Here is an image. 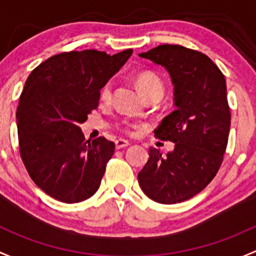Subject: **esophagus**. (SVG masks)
<instances>
[{"mask_svg":"<svg viewBox=\"0 0 256 256\" xmlns=\"http://www.w3.org/2000/svg\"><path fill=\"white\" fill-rule=\"evenodd\" d=\"M129 146V142L124 140V139H117L116 140V149H123Z\"/></svg>","mask_w":256,"mask_h":256,"instance_id":"1","label":"esophagus"}]
</instances>
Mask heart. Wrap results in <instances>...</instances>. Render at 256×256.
Here are the masks:
<instances>
[{"label":"heart","mask_w":256,"mask_h":256,"mask_svg":"<svg viewBox=\"0 0 256 256\" xmlns=\"http://www.w3.org/2000/svg\"><path fill=\"white\" fill-rule=\"evenodd\" d=\"M136 86L144 97L150 96V94H159L162 97L164 94V85H162V80L152 71H144V72L139 74L136 78ZM110 96H112V85L110 82H107L101 90V100L108 101ZM136 128V127L134 124H129V123L126 124V132L130 134L134 133Z\"/></svg>","instance_id":"1"}]
</instances>
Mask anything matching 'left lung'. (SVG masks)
Masks as SVG:
<instances>
[{
	"label": "left lung",
	"instance_id": "1",
	"mask_svg": "<svg viewBox=\"0 0 256 256\" xmlns=\"http://www.w3.org/2000/svg\"><path fill=\"white\" fill-rule=\"evenodd\" d=\"M139 56L164 66L171 78L175 110L154 133L175 148L166 155L150 148L138 182L152 201L178 204L201 192L223 162L230 128L226 78L207 55L185 46L164 44Z\"/></svg>",
	"mask_w": 256,
	"mask_h": 256
}]
</instances>
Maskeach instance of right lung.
Here are the masks:
<instances>
[{
    "mask_svg": "<svg viewBox=\"0 0 256 256\" xmlns=\"http://www.w3.org/2000/svg\"><path fill=\"white\" fill-rule=\"evenodd\" d=\"M132 52H62L28 76L16 114L20 158L34 184L52 198L78 204L101 185L114 143L104 136L86 140L80 124Z\"/></svg>",
    "mask_w": 256,
    "mask_h": 256,
    "instance_id": "add662e5",
    "label": "right lung"
}]
</instances>
